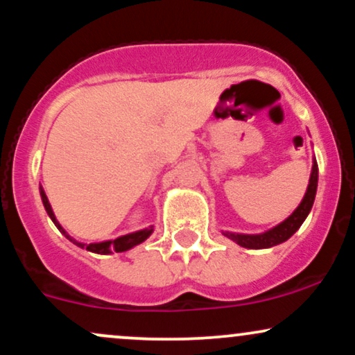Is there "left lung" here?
Here are the masks:
<instances>
[{
  "mask_svg": "<svg viewBox=\"0 0 355 355\" xmlns=\"http://www.w3.org/2000/svg\"><path fill=\"white\" fill-rule=\"evenodd\" d=\"M317 182H319V166H317L315 158H313L311 178H309V187L302 202L299 203V207H297V209L292 211V215H288L282 223L275 225L274 229L263 232V234H235V232H223V235L229 237L230 240H234V242L239 243L240 247L245 248H270L285 242V240L291 239L292 235L300 229L304 220L307 218L309 214H311L317 193Z\"/></svg>",
  "mask_w": 355,
  "mask_h": 355,
  "instance_id": "8db88e82",
  "label": "left lung"
}]
</instances>
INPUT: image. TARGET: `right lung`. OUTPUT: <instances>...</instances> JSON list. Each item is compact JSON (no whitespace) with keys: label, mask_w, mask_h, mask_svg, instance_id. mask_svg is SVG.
<instances>
[{"label":"right lung","mask_w":355,"mask_h":355,"mask_svg":"<svg viewBox=\"0 0 355 355\" xmlns=\"http://www.w3.org/2000/svg\"><path fill=\"white\" fill-rule=\"evenodd\" d=\"M40 195H42V202L44 205V210H46L48 217H50L53 220V223H55L56 227H58V230L61 232V234L64 235L70 242L75 243V245H78L81 248H87L88 252H93V254H101V255H107V254H113V252H126L130 250V248H133L135 245H138V243L145 242L146 239L152 235L153 232V225H150L148 229H144V230H138V232H133V234H126V235H121V237L118 239H113V240H105V242H96V243H81L78 242V240H75L73 237H70V235L67 234V230L63 229V227L60 225V222L56 220L55 214H53V209L50 205V202H48V197L46 193H44L43 187L40 185Z\"/></svg>","instance_id":"right-lung-1"}]
</instances>
